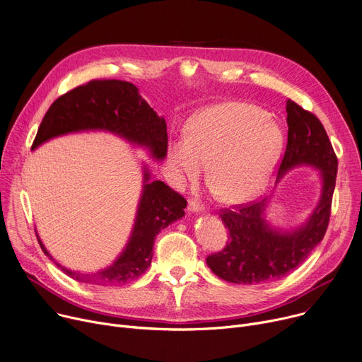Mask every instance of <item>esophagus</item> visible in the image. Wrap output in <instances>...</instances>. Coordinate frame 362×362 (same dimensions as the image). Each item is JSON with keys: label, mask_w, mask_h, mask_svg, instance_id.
I'll return each instance as SVG.
<instances>
[{"label": "esophagus", "mask_w": 362, "mask_h": 362, "mask_svg": "<svg viewBox=\"0 0 362 362\" xmlns=\"http://www.w3.org/2000/svg\"><path fill=\"white\" fill-rule=\"evenodd\" d=\"M188 211L200 214V213L204 211V207H203L199 202H196V200H189V202H188Z\"/></svg>", "instance_id": "34e87169"}]
</instances>
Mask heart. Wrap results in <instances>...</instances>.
Segmentation results:
<instances>
[{"instance_id":"heart-1","label":"heart","mask_w":362,"mask_h":362,"mask_svg":"<svg viewBox=\"0 0 362 362\" xmlns=\"http://www.w3.org/2000/svg\"><path fill=\"white\" fill-rule=\"evenodd\" d=\"M284 134L278 122L255 105L221 103L197 111L185 136L168 145V166L178 185L196 181L209 162V180L228 204L255 197L267 184Z\"/></svg>"}]
</instances>
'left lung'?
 Listing matches in <instances>:
<instances>
[{
	"label": "left lung",
	"mask_w": 362,
	"mask_h": 362,
	"mask_svg": "<svg viewBox=\"0 0 362 362\" xmlns=\"http://www.w3.org/2000/svg\"><path fill=\"white\" fill-rule=\"evenodd\" d=\"M288 139L276 182L297 166L319 171L320 199L312 214L296 229H281L267 220L271 197L238 210H223L221 221L229 232L223 251L207 257L209 268L233 284H261L280 280L298 268L322 242L330 217L338 159L320 120L287 100Z\"/></svg>",
	"instance_id": "left-lung-1"
}]
</instances>
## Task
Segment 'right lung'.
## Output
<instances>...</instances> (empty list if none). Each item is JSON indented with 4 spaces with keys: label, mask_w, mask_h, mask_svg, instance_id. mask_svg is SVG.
Masks as SVG:
<instances>
[{
    "label": "right lung",
    "mask_w": 362,
    "mask_h": 362,
    "mask_svg": "<svg viewBox=\"0 0 362 362\" xmlns=\"http://www.w3.org/2000/svg\"><path fill=\"white\" fill-rule=\"evenodd\" d=\"M81 132H108L133 146L144 148L155 160L168 151V134L162 116L139 94L132 82L95 79L76 87L54 101L45 115L32 149L53 137ZM144 181L129 240L115 262L95 272H79L53 259L36 230L42 251L74 280L87 284H123L145 274L152 261L156 235L181 218L187 202L162 181H151L148 166H142Z\"/></svg>",
    "instance_id": "right-lung-1"
}]
</instances>
